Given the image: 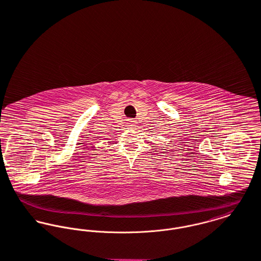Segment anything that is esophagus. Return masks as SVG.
<instances>
[{
  "label": "esophagus",
  "mask_w": 261,
  "mask_h": 261,
  "mask_svg": "<svg viewBox=\"0 0 261 261\" xmlns=\"http://www.w3.org/2000/svg\"><path fill=\"white\" fill-rule=\"evenodd\" d=\"M135 125H136V123H135L134 121H130V123H129V126H130L131 128H134V127H135Z\"/></svg>",
  "instance_id": "esophagus-1"
}]
</instances>
